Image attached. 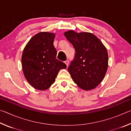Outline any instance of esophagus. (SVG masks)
<instances>
[{
  "mask_svg": "<svg viewBox=\"0 0 131 131\" xmlns=\"http://www.w3.org/2000/svg\"><path fill=\"white\" fill-rule=\"evenodd\" d=\"M65 64L66 65H68V64H69V60L68 59H67V60H66L65 61Z\"/></svg>",
  "mask_w": 131,
  "mask_h": 131,
  "instance_id": "esophagus-1",
  "label": "esophagus"
}]
</instances>
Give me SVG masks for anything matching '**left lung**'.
Wrapping results in <instances>:
<instances>
[{"mask_svg":"<svg viewBox=\"0 0 131 131\" xmlns=\"http://www.w3.org/2000/svg\"><path fill=\"white\" fill-rule=\"evenodd\" d=\"M64 35L76 51L68 69L73 80L84 90L96 88L107 70L108 54L105 46L91 33L69 30Z\"/></svg>","mask_w":131,"mask_h":131,"instance_id":"8db88e82","label":"left lung"}]
</instances>
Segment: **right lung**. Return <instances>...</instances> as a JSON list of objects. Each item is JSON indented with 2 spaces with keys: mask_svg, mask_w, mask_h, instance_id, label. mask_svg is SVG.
<instances>
[{
  "mask_svg": "<svg viewBox=\"0 0 131 131\" xmlns=\"http://www.w3.org/2000/svg\"><path fill=\"white\" fill-rule=\"evenodd\" d=\"M55 34L42 32L30 39L24 48L21 62L25 79L33 87L45 90L55 81L59 71L66 65L57 59Z\"/></svg>",
  "mask_w": 131,
  "mask_h": 131,
  "instance_id": "add662e5",
  "label": "right lung"
}]
</instances>
